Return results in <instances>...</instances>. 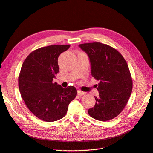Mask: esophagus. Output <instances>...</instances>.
Segmentation results:
<instances>
[{
    "mask_svg": "<svg viewBox=\"0 0 153 153\" xmlns=\"http://www.w3.org/2000/svg\"><path fill=\"white\" fill-rule=\"evenodd\" d=\"M77 94H78L79 96H81L85 95V92H82V91H80V90H78V91H77Z\"/></svg>",
    "mask_w": 153,
    "mask_h": 153,
    "instance_id": "34e87169",
    "label": "esophagus"
}]
</instances>
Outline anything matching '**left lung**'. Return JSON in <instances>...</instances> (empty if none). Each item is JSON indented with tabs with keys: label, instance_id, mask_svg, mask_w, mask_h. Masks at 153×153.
<instances>
[{
	"label": "left lung",
	"instance_id": "obj_1",
	"mask_svg": "<svg viewBox=\"0 0 153 153\" xmlns=\"http://www.w3.org/2000/svg\"><path fill=\"white\" fill-rule=\"evenodd\" d=\"M88 54L91 74L100 82L94 108L88 110L91 117L105 121L117 116L131 94L132 80L127 62L116 49L101 42L79 45Z\"/></svg>",
	"mask_w": 153,
	"mask_h": 153
}]
</instances>
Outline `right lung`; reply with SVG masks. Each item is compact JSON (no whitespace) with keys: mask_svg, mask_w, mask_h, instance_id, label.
Here are the masks:
<instances>
[{"mask_svg":"<svg viewBox=\"0 0 153 153\" xmlns=\"http://www.w3.org/2000/svg\"><path fill=\"white\" fill-rule=\"evenodd\" d=\"M70 45H52L37 49L26 57L19 76L23 100L34 115L46 122L64 117L77 95L74 86L64 88L53 82L59 72L58 57Z\"/></svg>","mask_w":153,"mask_h":153,"instance_id":"obj_1","label":"right lung"}]
</instances>
